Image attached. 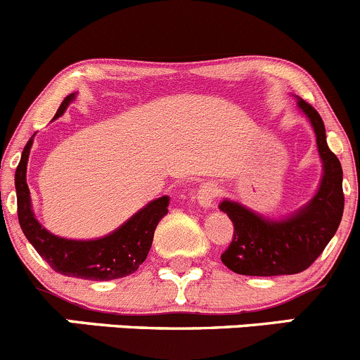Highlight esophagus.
Listing matches in <instances>:
<instances>
[{"mask_svg":"<svg viewBox=\"0 0 360 360\" xmlns=\"http://www.w3.org/2000/svg\"><path fill=\"white\" fill-rule=\"evenodd\" d=\"M220 192H222V188H220V185L217 184V181H206V184H202L201 187H199V205H201L202 208H210V206L215 202V199L220 195Z\"/></svg>","mask_w":360,"mask_h":360,"instance_id":"obj_1","label":"esophagus"}]
</instances>
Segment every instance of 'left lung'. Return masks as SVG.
<instances>
[{
	"label": "left lung",
	"mask_w": 360,
	"mask_h": 360,
	"mask_svg": "<svg viewBox=\"0 0 360 360\" xmlns=\"http://www.w3.org/2000/svg\"><path fill=\"white\" fill-rule=\"evenodd\" d=\"M316 134L323 176L315 198L287 220H266L233 201L220 210L233 220L229 247L220 255L231 271L247 276L296 275L316 261L338 231L345 208L343 169L329 150L322 117L304 99L297 101Z\"/></svg>",
	"instance_id": "left-lung-1"
}]
</instances>
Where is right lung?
<instances>
[{
  "mask_svg": "<svg viewBox=\"0 0 360 360\" xmlns=\"http://www.w3.org/2000/svg\"><path fill=\"white\" fill-rule=\"evenodd\" d=\"M73 98L75 94L66 96L54 119L63 115ZM31 145H33V140L27 141V145L24 147L22 158L17 166L15 191L20 229L26 234L34 250L40 254L44 261L49 262L54 271L64 276L106 282V280L133 275L147 259L159 220L168 213V195H162V198L148 202L143 210L131 217L115 233L108 234L101 240L75 241L58 238L45 231L31 212L30 187L26 181V166Z\"/></svg>",
  "mask_w": 360,
  "mask_h": 360,
  "instance_id": "add662e5",
  "label": "right lung"
}]
</instances>
